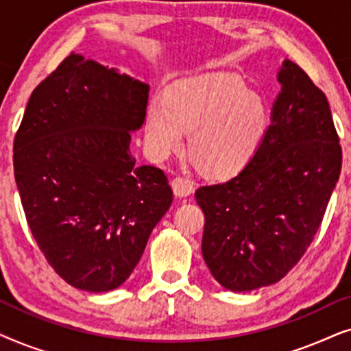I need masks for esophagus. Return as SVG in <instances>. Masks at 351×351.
Listing matches in <instances>:
<instances>
[{
    "label": "esophagus",
    "mask_w": 351,
    "mask_h": 351,
    "mask_svg": "<svg viewBox=\"0 0 351 351\" xmlns=\"http://www.w3.org/2000/svg\"><path fill=\"white\" fill-rule=\"evenodd\" d=\"M172 190H174V195L177 198H186V196H190L193 193V182L190 179H185V177H176L174 180H172Z\"/></svg>",
    "instance_id": "1"
}]
</instances>
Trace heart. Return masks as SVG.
<instances>
[{
  "instance_id": "heart-1",
  "label": "heart",
  "mask_w": 351,
  "mask_h": 351,
  "mask_svg": "<svg viewBox=\"0 0 351 351\" xmlns=\"http://www.w3.org/2000/svg\"><path fill=\"white\" fill-rule=\"evenodd\" d=\"M261 95L227 73L193 76L172 84L165 100L148 105L145 142L155 158L179 150L190 132V155L206 174H237L256 155L268 128Z\"/></svg>"
}]
</instances>
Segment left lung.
<instances>
[{
  "mask_svg": "<svg viewBox=\"0 0 351 351\" xmlns=\"http://www.w3.org/2000/svg\"><path fill=\"white\" fill-rule=\"evenodd\" d=\"M276 80L281 90L256 155L230 180L195 193L206 220L203 258L232 292L270 286L300 261L342 167L323 90L287 59Z\"/></svg>",
  "mask_w": 351,
  "mask_h": 351,
  "instance_id": "left-lung-1",
  "label": "left lung"
}]
</instances>
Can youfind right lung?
<instances>
[{"label": "right lung", "instance_id": "add662e5", "mask_svg": "<svg viewBox=\"0 0 351 351\" xmlns=\"http://www.w3.org/2000/svg\"><path fill=\"white\" fill-rule=\"evenodd\" d=\"M150 86L70 54L36 86L14 138V176L28 227L76 289L113 291L131 276L167 213L165 172L136 166L131 132Z\"/></svg>", "mask_w": 351, "mask_h": 351}]
</instances>
